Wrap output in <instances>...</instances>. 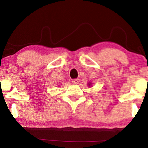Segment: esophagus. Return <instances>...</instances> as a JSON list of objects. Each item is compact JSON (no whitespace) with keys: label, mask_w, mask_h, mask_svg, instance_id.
Segmentation results:
<instances>
[{"label":"esophagus","mask_w":148,"mask_h":148,"mask_svg":"<svg viewBox=\"0 0 148 148\" xmlns=\"http://www.w3.org/2000/svg\"><path fill=\"white\" fill-rule=\"evenodd\" d=\"M79 82H80V80H79V79H74L72 80V83L74 84H78L79 83Z\"/></svg>","instance_id":"esophagus-1"}]
</instances>
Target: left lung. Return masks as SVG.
<instances>
[{
  "instance_id": "left-lung-1",
  "label": "left lung",
  "mask_w": 148,
  "mask_h": 148,
  "mask_svg": "<svg viewBox=\"0 0 148 148\" xmlns=\"http://www.w3.org/2000/svg\"><path fill=\"white\" fill-rule=\"evenodd\" d=\"M88 86H90V84H88Z\"/></svg>"
}]
</instances>
